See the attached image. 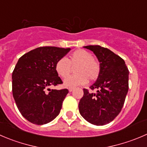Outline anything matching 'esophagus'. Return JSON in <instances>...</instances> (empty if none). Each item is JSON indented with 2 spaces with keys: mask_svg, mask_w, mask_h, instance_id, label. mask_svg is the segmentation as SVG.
<instances>
[{
  "mask_svg": "<svg viewBox=\"0 0 147 147\" xmlns=\"http://www.w3.org/2000/svg\"><path fill=\"white\" fill-rule=\"evenodd\" d=\"M74 87H69V88H68V91H69V92H72L73 90H74Z\"/></svg>",
  "mask_w": 147,
  "mask_h": 147,
  "instance_id": "34e87169",
  "label": "esophagus"
}]
</instances>
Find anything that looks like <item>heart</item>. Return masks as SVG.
Instances as JSON below:
<instances>
[{
	"mask_svg": "<svg viewBox=\"0 0 147 147\" xmlns=\"http://www.w3.org/2000/svg\"><path fill=\"white\" fill-rule=\"evenodd\" d=\"M76 65L78 66H76ZM76 66V75L64 81L65 86H74L85 84L89 81H94L99 77L101 71L100 63L94 58L87 50L79 49L70 54L68 58H61L55 63V71L63 79H65L72 70V66Z\"/></svg>",
	"mask_w": 147,
	"mask_h": 147,
	"instance_id": "obj_1",
	"label": "heart"
}]
</instances>
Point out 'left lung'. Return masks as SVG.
Wrapping results in <instances>:
<instances>
[{
	"instance_id": "8db88e82",
	"label": "left lung",
	"mask_w": 147,
	"mask_h": 147,
	"mask_svg": "<svg viewBox=\"0 0 147 147\" xmlns=\"http://www.w3.org/2000/svg\"><path fill=\"white\" fill-rule=\"evenodd\" d=\"M93 51L100 63L101 71L91 90L84 89L79 103V113L86 121L96 125H104L117 117L121 111L128 91L129 71L119 55L100 45L85 46Z\"/></svg>"
}]
</instances>
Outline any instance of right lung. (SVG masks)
I'll use <instances>...</instances> for the list:
<instances>
[{
    "instance_id": "right-lung-1",
    "label": "right lung",
    "mask_w": 147,
    "mask_h": 147,
    "mask_svg": "<svg viewBox=\"0 0 147 147\" xmlns=\"http://www.w3.org/2000/svg\"><path fill=\"white\" fill-rule=\"evenodd\" d=\"M70 50L40 47L25 53L18 61L12 73V92L19 112L32 123L46 124L60 113L68 90L49 87L63 84L55 71V63Z\"/></svg>"
}]
</instances>
